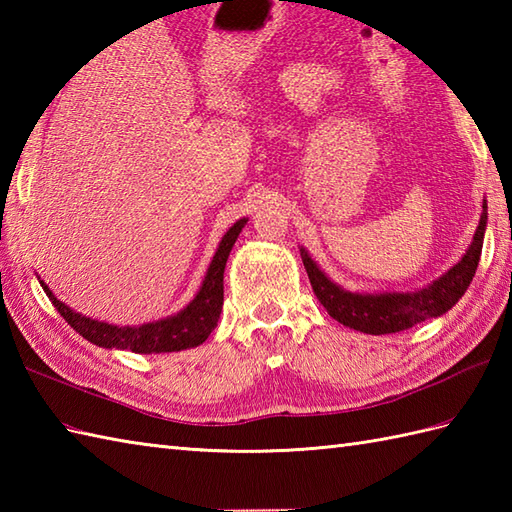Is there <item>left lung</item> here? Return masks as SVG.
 Segmentation results:
<instances>
[{
    "instance_id": "obj_1",
    "label": "left lung",
    "mask_w": 512,
    "mask_h": 512,
    "mask_svg": "<svg viewBox=\"0 0 512 512\" xmlns=\"http://www.w3.org/2000/svg\"><path fill=\"white\" fill-rule=\"evenodd\" d=\"M486 222L488 206L484 200L480 224H477L473 242L466 248L460 262L451 266L438 279H433L431 284L407 292H352L334 284L308 255L306 248L301 246L299 250L314 295H317L321 306L328 310L332 319L343 323L345 328L365 334H394L409 330L422 321L442 317L444 312H449L462 299L475 277L477 264H480Z\"/></svg>"
}]
</instances>
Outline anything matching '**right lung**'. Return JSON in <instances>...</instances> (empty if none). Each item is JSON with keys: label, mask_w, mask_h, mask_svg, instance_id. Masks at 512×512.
<instances>
[{"label": "right lung", "mask_w": 512, "mask_h": 512, "mask_svg": "<svg viewBox=\"0 0 512 512\" xmlns=\"http://www.w3.org/2000/svg\"><path fill=\"white\" fill-rule=\"evenodd\" d=\"M246 222V217H242V220H237L222 235L195 297L180 312L158 321H149L143 325H114L90 319L81 312H74L70 306H65V303L54 297V292L43 284L41 277L37 279L61 317L68 321V325H72L83 339H88L94 345L105 347V350H132L136 354H165L191 350V347H198L209 339V334L215 330L217 321H220L224 303L226 259L231 255L233 244L237 242V237L242 233Z\"/></svg>", "instance_id": "right-lung-1"}]
</instances>
